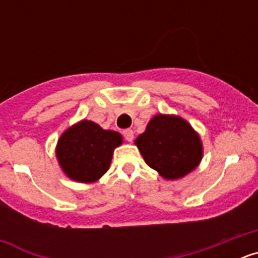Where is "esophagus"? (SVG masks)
<instances>
[{
  "mask_svg": "<svg viewBox=\"0 0 258 258\" xmlns=\"http://www.w3.org/2000/svg\"><path fill=\"white\" fill-rule=\"evenodd\" d=\"M124 137H125V140L127 141V142H132V141L134 140V133L133 131H131V129H127V131H124Z\"/></svg>",
  "mask_w": 258,
  "mask_h": 258,
  "instance_id": "esophagus-1",
  "label": "esophagus"
}]
</instances>
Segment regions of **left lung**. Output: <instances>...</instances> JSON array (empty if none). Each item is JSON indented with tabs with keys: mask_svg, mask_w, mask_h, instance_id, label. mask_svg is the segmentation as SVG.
<instances>
[{
	"mask_svg": "<svg viewBox=\"0 0 258 258\" xmlns=\"http://www.w3.org/2000/svg\"><path fill=\"white\" fill-rule=\"evenodd\" d=\"M134 143L146 164L165 179L182 178L199 165L203 157L199 134L179 116H154Z\"/></svg>",
	"mask_w": 258,
	"mask_h": 258,
	"instance_id": "1",
	"label": "left lung"
}]
</instances>
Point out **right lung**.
I'll return each mask as SVG.
<instances>
[{
	"mask_svg": "<svg viewBox=\"0 0 258 258\" xmlns=\"http://www.w3.org/2000/svg\"><path fill=\"white\" fill-rule=\"evenodd\" d=\"M122 143L121 134L104 131L94 121L81 120L68 127L56 143V159L67 177L92 183L108 170L113 150Z\"/></svg>",
	"mask_w": 258,
	"mask_h": 258,
	"instance_id": "add662e5",
	"label": "right lung"
}]
</instances>
